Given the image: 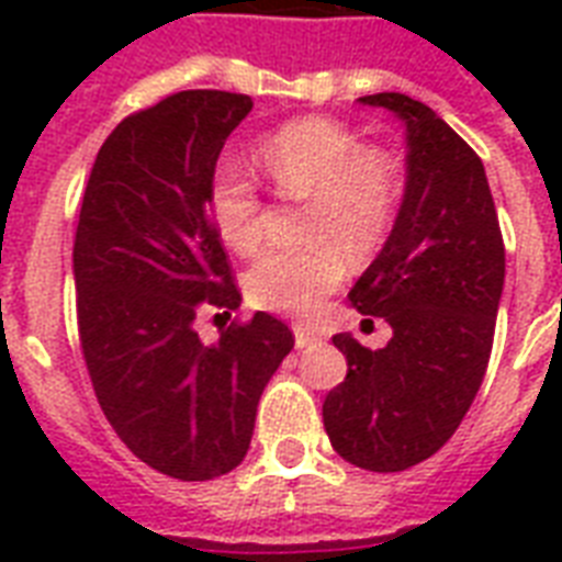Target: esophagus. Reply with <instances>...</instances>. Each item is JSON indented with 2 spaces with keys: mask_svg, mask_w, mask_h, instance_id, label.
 Listing matches in <instances>:
<instances>
[{
  "mask_svg": "<svg viewBox=\"0 0 562 562\" xmlns=\"http://www.w3.org/2000/svg\"><path fill=\"white\" fill-rule=\"evenodd\" d=\"M315 341H321V335H317L315 329H308V326H303V324H294V344H297L300 350Z\"/></svg>",
  "mask_w": 562,
  "mask_h": 562,
  "instance_id": "34e87169",
  "label": "esophagus"
}]
</instances>
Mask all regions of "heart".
Masks as SVG:
<instances>
[{"label": "heart", "instance_id": "obj_1", "mask_svg": "<svg viewBox=\"0 0 562 562\" xmlns=\"http://www.w3.org/2000/svg\"><path fill=\"white\" fill-rule=\"evenodd\" d=\"M282 194L312 198L306 247H268L245 273L247 300L280 315L312 317L347 277L387 241L400 206L391 160L370 151L352 127L300 119L273 131L259 148ZM210 215L224 245L250 254L262 241V198L245 171L224 162L210 183Z\"/></svg>", "mask_w": 562, "mask_h": 562}]
</instances>
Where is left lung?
Segmentation results:
<instances>
[{
    "label": "left lung",
    "instance_id": "obj_1",
    "mask_svg": "<svg viewBox=\"0 0 562 562\" xmlns=\"http://www.w3.org/2000/svg\"><path fill=\"white\" fill-rule=\"evenodd\" d=\"M405 125V194L384 247L352 285L384 317L382 350L335 335L347 379L326 393L324 428L344 461L402 472L454 435L487 373L505 285V241L484 162L435 110L402 92L359 99Z\"/></svg>",
    "mask_w": 562,
    "mask_h": 562
}]
</instances>
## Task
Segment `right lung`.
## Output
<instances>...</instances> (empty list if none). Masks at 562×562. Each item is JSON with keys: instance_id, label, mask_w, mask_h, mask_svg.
<instances>
[{"instance_id": "add662e5", "label": "right lung", "mask_w": 562, "mask_h": 562, "mask_svg": "<svg viewBox=\"0 0 562 562\" xmlns=\"http://www.w3.org/2000/svg\"><path fill=\"white\" fill-rule=\"evenodd\" d=\"M250 95L183 90L122 119L92 162L75 233L78 335L92 391L151 470L210 481L245 461L265 384L294 347L268 312L203 344L206 308H238L210 183Z\"/></svg>"}]
</instances>
